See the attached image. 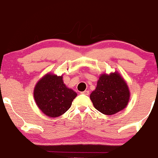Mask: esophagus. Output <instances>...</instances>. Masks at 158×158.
<instances>
[{
    "label": "esophagus",
    "instance_id": "1",
    "mask_svg": "<svg viewBox=\"0 0 158 158\" xmlns=\"http://www.w3.org/2000/svg\"><path fill=\"white\" fill-rule=\"evenodd\" d=\"M81 94H85V95H89V91L88 90H85V91L81 92Z\"/></svg>",
    "mask_w": 158,
    "mask_h": 158
}]
</instances>
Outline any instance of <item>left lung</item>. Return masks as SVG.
I'll return each instance as SVG.
<instances>
[{"mask_svg": "<svg viewBox=\"0 0 158 158\" xmlns=\"http://www.w3.org/2000/svg\"><path fill=\"white\" fill-rule=\"evenodd\" d=\"M128 87L117 72L103 73L96 89L90 94L94 108L106 115H112L124 109L129 101Z\"/></svg>", "mask_w": 158, "mask_h": 158, "instance_id": "8db88e82", "label": "left lung"}]
</instances>
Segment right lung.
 Listing matches in <instances>:
<instances>
[{
	"label": "right lung",
	"instance_id": "right-lung-1",
	"mask_svg": "<svg viewBox=\"0 0 158 158\" xmlns=\"http://www.w3.org/2000/svg\"><path fill=\"white\" fill-rule=\"evenodd\" d=\"M34 99L39 109L48 117H59L70 108L77 94L64 84L62 76L48 73L34 88Z\"/></svg>",
	"mask_w": 158,
	"mask_h": 158
}]
</instances>
